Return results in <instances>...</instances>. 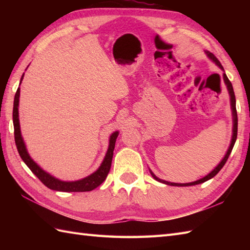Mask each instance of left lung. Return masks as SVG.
<instances>
[{
    "label": "left lung",
    "instance_id": "obj_1",
    "mask_svg": "<svg viewBox=\"0 0 250 250\" xmlns=\"http://www.w3.org/2000/svg\"><path fill=\"white\" fill-rule=\"evenodd\" d=\"M205 54L207 55V57L209 58V59L213 61L215 64L217 66H219L222 71H224V82L226 83L227 86V89H228V92H229V95H230V105H231V110H232V120H233V128H232V139H231V143H230V146L229 148H228V150L226 152L225 157L222 158V160L219 162L218 166H217L213 171H211L210 173H208L206 175V176L202 177L201 179H198L195 180V182H192V183H186V184H178V183H171V182H167V180H163V179H160L159 177H157L155 174L152 173L151 169H149V172L151 174V176L155 178L157 182L159 183H162V184H166V185H168V186H175V187H188V186H194V185H199V184H202V183H205L207 182V180L213 178L214 176H216L217 174H218V172L220 171V169L224 167V166L226 164L228 158H229L230 153L233 149V146H234L235 144V141H236V137H237V113H236V101H235V95H234V91H233V87H232V83L231 82L229 81V78L227 77L226 73H225V70L224 67H222L221 63L219 62V60L217 59V58L211 54V52L209 51H205Z\"/></svg>",
    "mask_w": 250,
    "mask_h": 250
}]
</instances>
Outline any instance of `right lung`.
<instances>
[{
    "instance_id": "obj_1",
    "label": "right lung",
    "mask_w": 250,
    "mask_h": 250,
    "mask_svg": "<svg viewBox=\"0 0 250 250\" xmlns=\"http://www.w3.org/2000/svg\"><path fill=\"white\" fill-rule=\"evenodd\" d=\"M23 76H24V73L23 75L21 76L20 83L22 82ZM19 97H20V88L17 89V92L15 94L14 109H13L15 143H16V146H17V149L21 159H22L23 162L28 166V167L31 169L32 173H33L35 176L46 186V187H48L51 190L62 191V192H84V191H91L97 187H99V186L106 179V177H107V175L109 173L111 160H113L114 149H115V143H116L117 137H118L119 132L115 131L114 133H111V135L109 136L108 149L106 151V155L103 159V161L101 163V166L99 167L97 171L93 172L92 174H90L89 176L84 177L83 179L75 180V182H64V180H60L59 178H56L49 173L44 171V169L30 157L28 150H26L24 141L22 139V135H21V131H20L19 110H18Z\"/></svg>"
}]
</instances>
